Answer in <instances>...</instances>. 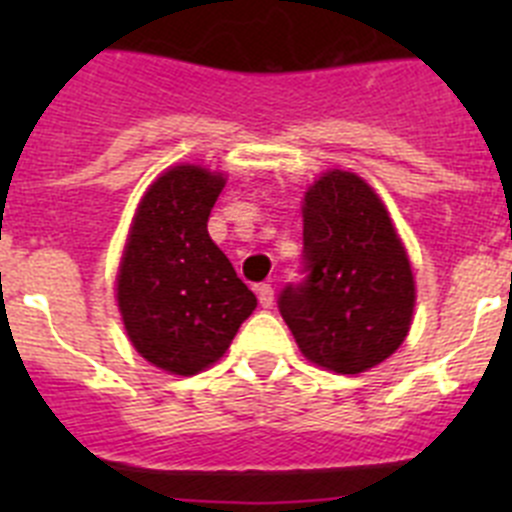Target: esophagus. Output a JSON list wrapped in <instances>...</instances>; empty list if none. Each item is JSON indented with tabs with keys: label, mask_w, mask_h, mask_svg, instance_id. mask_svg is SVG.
I'll use <instances>...</instances> for the list:
<instances>
[{
	"label": "esophagus",
	"mask_w": 512,
	"mask_h": 512,
	"mask_svg": "<svg viewBox=\"0 0 512 512\" xmlns=\"http://www.w3.org/2000/svg\"><path fill=\"white\" fill-rule=\"evenodd\" d=\"M256 295H259L261 307L274 305V287H271V284H259V287H256Z\"/></svg>",
	"instance_id": "34e87169"
}]
</instances>
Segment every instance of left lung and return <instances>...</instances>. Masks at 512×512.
<instances>
[{
    "label": "left lung",
    "mask_w": 512,
    "mask_h": 512,
    "mask_svg": "<svg viewBox=\"0 0 512 512\" xmlns=\"http://www.w3.org/2000/svg\"><path fill=\"white\" fill-rule=\"evenodd\" d=\"M305 279L287 284L279 312L302 354L336 374H359L402 346L413 323L408 253L369 184L333 169L305 192Z\"/></svg>",
    "instance_id": "obj_1"
}]
</instances>
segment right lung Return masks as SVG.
I'll return each instance as SVG.
<instances>
[{"label": "right lung", "instance_id": "obj_1", "mask_svg": "<svg viewBox=\"0 0 512 512\" xmlns=\"http://www.w3.org/2000/svg\"><path fill=\"white\" fill-rule=\"evenodd\" d=\"M225 176L171 166L143 194L117 274L130 343L153 366L197 374L228 351L256 295L207 233Z\"/></svg>", "mask_w": 512, "mask_h": 512}]
</instances>
